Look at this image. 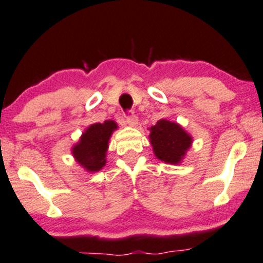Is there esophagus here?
<instances>
[{"instance_id": "esophagus-1", "label": "esophagus", "mask_w": 263, "mask_h": 263, "mask_svg": "<svg viewBox=\"0 0 263 263\" xmlns=\"http://www.w3.org/2000/svg\"><path fill=\"white\" fill-rule=\"evenodd\" d=\"M125 118H127V123L130 125V127H136V125H138V123H139V119L135 115L127 116Z\"/></svg>"}]
</instances>
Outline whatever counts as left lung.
<instances>
[{"instance_id": "8db88e82", "label": "left lung", "mask_w": 263, "mask_h": 263, "mask_svg": "<svg viewBox=\"0 0 263 263\" xmlns=\"http://www.w3.org/2000/svg\"><path fill=\"white\" fill-rule=\"evenodd\" d=\"M149 141L156 157L169 164H179L192 145V136L175 122L161 119L149 128Z\"/></svg>"}]
</instances>
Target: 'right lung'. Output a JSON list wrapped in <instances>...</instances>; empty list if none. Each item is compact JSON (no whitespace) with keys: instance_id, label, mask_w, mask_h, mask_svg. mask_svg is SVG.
<instances>
[{"instance_id":"1","label":"right lung","mask_w":263,"mask_h":263,"mask_svg":"<svg viewBox=\"0 0 263 263\" xmlns=\"http://www.w3.org/2000/svg\"><path fill=\"white\" fill-rule=\"evenodd\" d=\"M117 128L116 122L111 119L105 121L104 123L91 124L82 134L80 141L73 146L72 155L74 159L87 172H99L106 164L108 140Z\"/></svg>"}]
</instances>
